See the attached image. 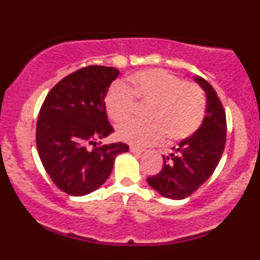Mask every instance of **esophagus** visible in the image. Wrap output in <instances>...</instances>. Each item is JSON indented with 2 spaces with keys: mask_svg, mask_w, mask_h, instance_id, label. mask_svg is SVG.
I'll return each instance as SVG.
<instances>
[{
  "mask_svg": "<svg viewBox=\"0 0 260 260\" xmlns=\"http://www.w3.org/2000/svg\"><path fill=\"white\" fill-rule=\"evenodd\" d=\"M131 149V151H132L133 154H142V153H144V149H140V148H137V147H131L129 148Z\"/></svg>",
  "mask_w": 260,
  "mask_h": 260,
  "instance_id": "34e87169",
  "label": "esophagus"
}]
</instances>
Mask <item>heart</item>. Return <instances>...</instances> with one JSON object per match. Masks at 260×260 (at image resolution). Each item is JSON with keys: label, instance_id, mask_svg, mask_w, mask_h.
<instances>
[{"label": "heart", "instance_id": "obj_1", "mask_svg": "<svg viewBox=\"0 0 260 260\" xmlns=\"http://www.w3.org/2000/svg\"><path fill=\"white\" fill-rule=\"evenodd\" d=\"M137 100L150 103L147 116L150 120H132L117 128L120 139L145 147L162 142L182 140L201 127L205 99L198 85L183 82L160 68L140 71L129 77V88L115 83L107 91L105 105L113 121L124 122L136 111Z\"/></svg>", "mask_w": 260, "mask_h": 260}]
</instances>
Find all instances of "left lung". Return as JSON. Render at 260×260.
<instances>
[{"label":"left lung","mask_w":260,"mask_h":260,"mask_svg":"<svg viewBox=\"0 0 260 260\" xmlns=\"http://www.w3.org/2000/svg\"><path fill=\"white\" fill-rule=\"evenodd\" d=\"M194 82L205 92L207 105L201 127L181 140L172 153L164 156L161 171L147 181L160 196L184 199L196 192L216 169L226 142V116L216 91L205 79L196 76Z\"/></svg>","instance_id":"left-lung-1"}]
</instances>
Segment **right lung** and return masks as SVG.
Returning a JSON list of instances; mask_svg holds the SVG:
<instances>
[{
    "mask_svg": "<svg viewBox=\"0 0 260 260\" xmlns=\"http://www.w3.org/2000/svg\"><path fill=\"white\" fill-rule=\"evenodd\" d=\"M118 74L117 68L105 66L80 68L59 80L41 106L39 156L53 183L67 194L94 192L109 178L116 156L129 150L124 143H98L113 132L105 96Z\"/></svg>",
    "mask_w": 260,
    "mask_h": 260,
    "instance_id": "obj_1",
    "label": "right lung"
}]
</instances>
